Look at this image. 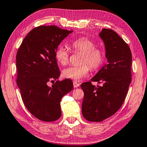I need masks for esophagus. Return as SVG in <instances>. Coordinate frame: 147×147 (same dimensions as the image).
I'll return each instance as SVG.
<instances>
[{"label": "esophagus", "mask_w": 147, "mask_h": 147, "mask_svg": "<svg viewBox=\"0 0 147 147\" xmlns=\"http://www.w3.org/2000/svg\"><path fill=\"white\" fill-rule=\"evenodd\" d=\"M80 84L77 83V82H76V81H74L73 82V86L74 88H78V87L80 86Z\"/></svg>", "instance_id": "1"}]
</instances>
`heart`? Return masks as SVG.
<instances>
[{"label": "heart", "mask_w": 147, "mask_h": 147, "mask_svg": "<svg viewBox=\"0 0 147 147\" xmlns=\"http://www.w3.org/2000/svg\"><path fill=\"white\" fill-rule=\"evenodd\" d=\"M72 48L77 52L82 53L79 66H73L64 69L62 76L64 78L79 81L86 76L90 71L96 69L103 64L104 60L103 52L101 49L96 47V44L90 39L81 37L74 41L71 44ZM69 54L66 49L60 46L55 51V58L57 62L62 66L69 62Z\"/></svg>", "instance_id": "b5f03b06"}]
</instances>
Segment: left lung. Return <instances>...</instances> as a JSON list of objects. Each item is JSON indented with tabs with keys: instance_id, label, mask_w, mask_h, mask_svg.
<instances>
[{
	"instance_id": "1",
	"label": "left lung",
	"mask_w": 147,
	"mask_h": 147,
	"mask_svg": "<svg viewBox=\"0 0 147 147\" xmlns=\"http://www.w3.org/2000/svg\"><path fill=\"white\" fill-rule=\"evenodd\" d=\"M99 36L103 40L107 63L91 79L82 83L83 117L100 122L113 115L123 103L131 81V53L128 44L114 30L103 29ZM93 81L101 82L95 87Z\"/></svg>"
}]
</instances>
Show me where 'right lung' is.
I'll return each instance as SVG.
<instances>
[{
    "label": "right lung",
    "mask_w": 147,
    "mask_h": 147,
    "mask_svg": "<svg viewBox=\"0 0 147 147\" xmlns=\"http://www.w3.org/2000/svg\"><path fill=\"white\" fill-rule=\"evenodd\" d=\"M73 31L55 26L37 27L26 36L17 53V84L22 101L30 113L41 121L58 120L61 99L73 89L69 79L47 85L60 76L55 51Z\"/></svg>",
    "instance_id": "1"
}]
</instances>
